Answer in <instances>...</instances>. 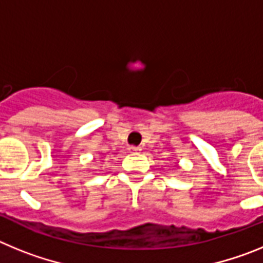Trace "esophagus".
<instances>
[{
  "label": "esophagus",
  "mask_w": 263,
  "mask_h": 263,
  "mask_svg": "<svg viewBox=\"0 0 263 263\" xmlns=\"http://www.w3.org/2000/svg\"><path fill=\"white\" fill-rule=\"evenodd\" d=\"M129 150H130V153H139L141 150H142V148L139 147V146H130Z\"/></svg>",
  "instance_id": "34e87169"
}]
</instances>
